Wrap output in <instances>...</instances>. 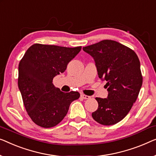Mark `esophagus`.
<instances>
[{
  "instance_id": "obj_1",
  "label": "esophagus",
  "mask_w": 156,
  "mask_h": 156,
  "mask_svg": "<svg viewBox=\"0 0 156 156\" xmlns=\"http://www.w3.org/2000/svg\"><path fill=\"white\" fill-rule=\"evenodd\" d=\"M81 97L83 99H89L91 98L89 96H87V95H84V94H81Z\"/></svg>"
}]
</instances>
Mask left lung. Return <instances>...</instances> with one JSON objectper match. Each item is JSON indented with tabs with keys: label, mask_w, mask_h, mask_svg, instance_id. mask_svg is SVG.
Returning a JSON list of instances; mask_svg holds the SVG:
<instances>
[{
	"label": "left lung",
	"mask_w": 156,
	"mask_h": 156,
	"mask_svg": "<svg viewBox=\"0 0 156 156\" xmlns=\"http://www.w3.org/2000/svg\"><path fill=\"white\" fill-rule=\"evenodd\" d=\"M83 51L94 58L98 77L107 82V98H96L98 108L92 112V117L103 125H115L128 114L141 88L138 56L132 49L112 40L83 47Z\"/></svg>",
	"instance_id": "obj_1"
}]
</instances>
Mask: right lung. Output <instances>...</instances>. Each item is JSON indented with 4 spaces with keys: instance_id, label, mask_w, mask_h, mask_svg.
<instances>
[{
    "instance_id": "1",
    "label": "right lung",
    "mask_w": 156,
    "mask_h": 156,
    "mask_svg": "<svg viewBox=\"0 0 156 156\" xmlns=\"http://www.w3.org/2000/svg\"><path fill=\"white\" fill-rule=\"evenodd\" d=\"M82 47L36 44L29 47L18 67V87L27 113L40 127L50 128L61 122L70 103L80 98L77 91L64 93L53 80L64 73Z\"/></svg>"
}]
</instances>
